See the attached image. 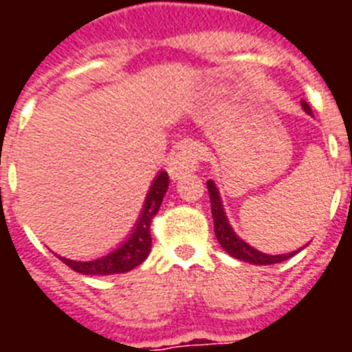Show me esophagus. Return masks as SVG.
Wrapping results in <instances>:
<instances>
[{"instance_id":"esophagus-1","label":"esophagus","mask_w":352,"mask_h":352,"mask_svg":"<svg viewBox=\"0 0 352 352\" xmlns=\"http://www.w3.org/2000/svg\"><path fill=\"white\" fill-rule=\"evenodd\" d=\"M199 164V148L197 144H185L179 149L173 162L169 164L170 179H182L185 174L197 170Z\"/></svg>"}]
</instances>
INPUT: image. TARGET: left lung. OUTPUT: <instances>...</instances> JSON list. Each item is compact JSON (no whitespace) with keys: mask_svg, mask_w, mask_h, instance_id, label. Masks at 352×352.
<instances>
[{"mask_svg":"<svg viewBox=\"0 0 352 352\" xmlns=\"http://www.w3.org/2000/svg\"><path fill=\"white\" fill-rule=\"evenodd\" d=\"M301 107L309 116H312V109L305 100H301ZM208 192H210V201H211V214H213V222H214V236L219 239L220 247L229 254L231 257L238 261H245V263L250 264H276L282 263V261H287L289 257L296 256L298 252L303 250L305 247L298 248V250H292L289 254H276V256H272V254H264V252H259L257 248H254L252 245H248L247 241L239 238L234 232L232 226L229 223V219H227V213L223 210L222 197H220V192L214 185L213 179H208L206 183Z\"/></svg>","mask_w":352,"mask_h":352,"instance_id":"1","label":"left lung"}]
</instances>
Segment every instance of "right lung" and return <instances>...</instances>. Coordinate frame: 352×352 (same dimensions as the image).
Masks as SVG:
<instances>
[{"mask_svg": "<svg viewBox=\"0 0 352 352\" xmlns=\"http://www.w3.org/2000/svg\"><path fill=\"white\" fill-rule=\"evenodd\" d=\"M167 188H169V176L166 170H160L149 186L139 219L130 234L126 236L125 241H121L114 250L105 256L91 261L67 259L58 254L54 256L60 257V261H63L74 272L82 273V275H118V273H126L138 268L151 252V220L160 210Z\"/></svg>", "mask_w": 352, "mask_h": 352, "instance_id": "obj_1", "label": "right lung"}]
</instances>
